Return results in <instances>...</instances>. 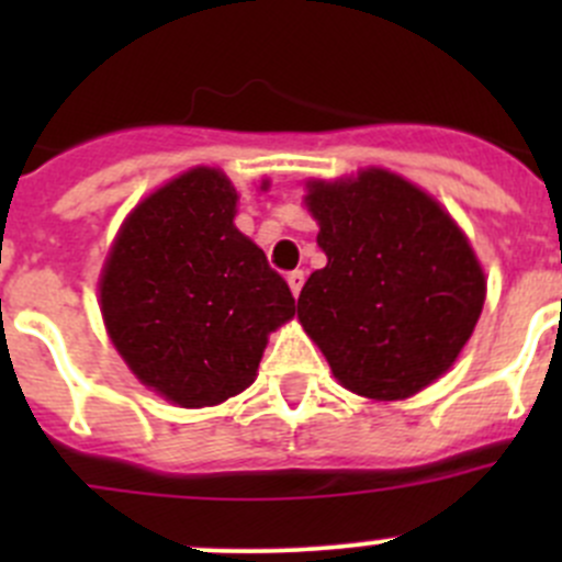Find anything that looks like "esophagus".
Listing matches in <instances>:
<instances>
[{
	"instance_id": "obj_1",
	"label": "esophagus",
	"mask_w": 562,
	"mask_h": 562,
	"mask_svg": "<svg viewBox=\"0 0 562 562\" xmlns=\"http://www.w3.org/2000/svg\"><path fill=\"white\" fill-rule=\"evenodd\" d=\"M288 285H291L293 296L299 299V293H302V288H304V271L302 269L291 271V274H288Z\"/></svg>"
}]
</instances>
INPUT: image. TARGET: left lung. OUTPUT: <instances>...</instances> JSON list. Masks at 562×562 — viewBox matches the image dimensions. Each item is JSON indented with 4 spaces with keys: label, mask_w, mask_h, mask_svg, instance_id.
I'll list each match as a JSON object with an SVG mask.
<instances>
[{
    "label": "left lung",
    "mask_w": 562,
    "mask_h": 562,
    "mask_svg": "<svg viewBox=\"0 0 562 562\" xmlns=\"http://www.w3.org/2000/svg\"><path fill=\"white\" fill-rule=\"evenodd\" d=\"M307 190L328 263L304 282L299 321L345 389L407 400L473 334L486 296L479 258L435 198L383 168Z\"/></svg>",
    "instance_id": "left-lung-1"
}]
</instances>
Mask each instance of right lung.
Here are the masks:
<instances>
[{
	"label": "right lung",
	"mask_w": 562,
	"mask_h": 562,
	"mask_svg": "<svg viewBox=\"0 0 562 562\" xmlns=\"http://www.w3.org/2000/svg\"><path fill=\"white\" fill-rule=\"evenodd\" d=\"M236 201L217 168L176 176L124 220L100 277L113 348L179 407L241 394L269 334L296 315L288 282L234 225Z\"/></svg>",
	"instance_id": "add662e5"
}]
</instances>
